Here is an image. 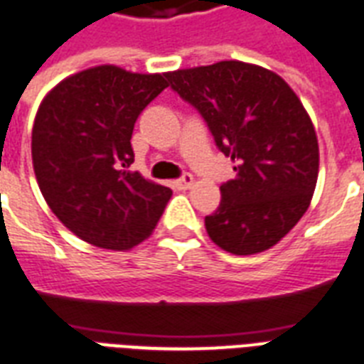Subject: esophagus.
Returning a JSON list of instances; mask_svg holds the SVG:
<instances>
[{"mask_svg": "<svg viewBox=\"0 0 364 364\" xmlns=\"http://www.w3.org/2000/svg\"><path fill=\"white\" fill-rule=\"evenodd\" d=\"M193 184H196V178H193L191 174H184L182 178H178L176 182H174V186H176L178 190H190Z\"/></svg>", "mask_w": 364, "mask_h": 364, "instance_id": "obj_1", "label": "esophagus"}]
</instances>
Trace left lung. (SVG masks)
I'll return each mask as SVG.
<instances>
[{
  "label": "left lung",
  "mask_w": 364,
  "mask_h": 364,
  "mask_svg": "<svg viewBox=\"0 0 364 364\" xmlns=\"http://www.w3.org/2000/svg\"><path fill=\"white\" fill-rule=\"evenodd\" d=\"M167 77L201 112L237 171L220 186V207L205 218L208 237L237 256L272 249L308 210L319 174V142L302 100L281 75L241 60Z\"/></svg>",
  "instance_id": "8db88e82"
}]
</instances>
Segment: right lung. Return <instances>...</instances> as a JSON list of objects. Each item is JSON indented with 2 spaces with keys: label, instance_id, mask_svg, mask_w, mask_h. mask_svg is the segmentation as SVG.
<instances>
[{
  "label": "right lung",
  "instance_id": "add662e5",
  "mask_svg": "<svg viewBox=\"0 0 364 364\" xmlns=\"http://www.w3.org/2000/svg\"><path fill=\"white\" fill-rule=\"evenodd\" d=\"M165 77L102 64L68 75L39 104L36 180L56 218L85 243L131 250L154 233L173 196L129 171L136 117L168 87Z\"/></svg>",
  "mask_w": 364,
  "mask_h": 364
}]
</instances>
